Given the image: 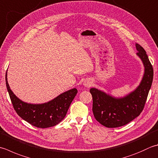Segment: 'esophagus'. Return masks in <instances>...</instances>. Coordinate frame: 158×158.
<instances>
[{
  "label": "esophagus",
  "instance_id": "esophagus-1",
  "mask_svg": "<svg viewBox=\"0 0 158 158\" xmlns=\"http://www.w3.org/2000/svg\"><path fill=\"white\" fill-rule=\"evenodd\" d=\"M92 81H90V80H85V81H84V82H83V85H84L85 87L86 88H89L90 86L92 85Z\"/></svg>",
  "mask_w": 158,
  "mask_h": 158
}]
</instances>
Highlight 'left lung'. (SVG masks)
<instances>
[{"label": "left lung", "instance_id": "left-lung-1", "mask_svg": "<svg viewBox=\"0 0 158 158\" xmlns=\"http://www.w3.org/2000/svg\"><path fill=\"white\" fill-rule=\"evenodd\" d=\"M135 47L136 55L144 65V72L140 84L134 91L123 97L116 98L97 88L89 89L93 100L94 118L106 127L125 125L140 115L144 109L152 85L153 69L144 49L137 43Z\"/></svg>", "mask_w": 158, "mask_h": 158}]
</instances>
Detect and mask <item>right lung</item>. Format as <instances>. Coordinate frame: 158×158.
Instances as JSON below:
<instances>
[{"label": "right lung", "mask_w": 158, "mask_h": 158, "mask_svg": "<svg viewBox=\"0 0 158 158\" xmlns=\"http://www.w3.org/2000/svg\"><path fill=\"white\" fill-rule=\"evenodd\" d=\"M6 73L7 89L15 112L25 121L39 128H48L57 125L66 116L68 110L77 93L73 88L60 94L53 99L41 104L28 103L15 96L9 87Z\"/></svg>", "instance_id": "obj_1"}]
</instances>
